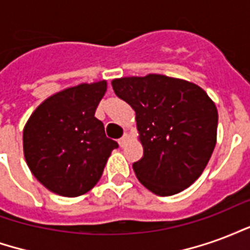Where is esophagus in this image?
<instances>
[{"label": "esophagus", "instance_id": "1", "mask_svg": "<svg viewBox=\"0 0 250 250\" xmlns=\"http://www.w3.org/2000/svg\"><path fill=\"white\" fill-rule=\"evenodd\" d=\"M127 141H128V134H125V135L122 136V138L119 139V146L125 147V143H127Z\"/></svg>", "mask_w": 250, "mask_h": 250}]
</instances>
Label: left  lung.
Wrapping results in <instances>:
<instances>
[{
  "label": "left lung",
  "instance_id": "left-lung-1",
  "mask_svg": "<svg viewBox=\"0 0 250 250\" xmlns=\"http://www.w3.org/2000/svg\"><path fill=\"white\" fill-rule=\"evenodd\" d=\"M112 88L135 111L143 157L132 168L141 184L161 197L194 184L217 142L218 112L208 93L157 73L114 79Z\"/></svg>",
  "mask_w": 250,
  "mask_h": 250
}]
</instances>
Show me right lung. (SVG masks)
I'll list each match as a JSON object with an SVG mask.
<instances>
[{"label":"right lung","instance_id":"1","mask_svg":"<svg viewBox=\"0 0 250 250\" xmlns=\"http://www.w3.org/2000/svg\"><path fill=\"white\" fill-rule=\"evenodd\" d=\"M105 91V80L65 88L45 99L26 122L25 161L52 193L71 198L88 193L118 147L95 118Z\"/></svg>","mask_w":250,"mask_h":250}]
</instances>
